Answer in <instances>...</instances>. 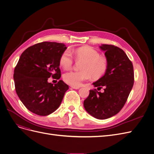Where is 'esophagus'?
<instances>
[{
    "label": "esophagus",
    "mask_w": 154,
    "mask_h": 154,
    "mask_svg": "<svg viewBox=\"0 0 154 154\" xmlns=\"http://www.w3.org/2000/svg\"><path fill=\"white\" fill-rule=\"evenodd\" d=\"M71 88L74 89H80V87H76V86H73V85H71Z\"/></svg>",
    "instance_id": "1"
}]
</instances>
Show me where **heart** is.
Masks as SVG:
<instances>
[{"instance_id": "heart-1", "label": "heart", "mask_w": 154, "mask_h": 154, "mask_svg": "<svg viewBox=\"0 0 154 154\" xmlns=\"http://www.w3.org/2000/svg\"><path fill=\"white\" fill-rule=\"evenodd\" d=\"M78 60H83L81 72L70 71L63 75L65 82L73 86L81 85L83 82L88 81L91 76L94 79L103 77L108 69V60L106 57L100 56L97 51L89 46H83L73 51ZM60 63L65 69H69L73 65L71 53L66 51L60 58Z\"/></svg>"}]
</instances>
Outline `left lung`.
Instances as JSON below:
<instances>
[{
  "mask_svg": "<svg viewBox=\"0 0 154 154\" xmlns=\"http://www.w3.org/2000/svg\"><path fill=\"white\" fill-rule=\"evenodd\" d=\"M105 52L108 69L105 74L92 83L104 92L90 90L84 101V108L93 117L104 119L116 115L124 106L134 83L131 62L125 51L112 45L99 46Z\"/></svg>",
  "mask_w": 154,
  "mask_h": 154,
  "instance_id": "8db88e82",
  "label": "left lung"
}]
</instances>
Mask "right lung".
<instances>
[{"label": "right lung", "mask_w": 154, "mask_h": 154, "mask_svg": "<svg viewBox=\"0 0 154 154\" xmlns=\"http://www.w3.org/2000/svg\"><path fill=\"white\" fill-rule=\"evenodd\" d=\"M66 49L63 43L42 42L28 48L19 58L14 72L17 94L25 107L39 116H47L60 105L69 85L62 80L51 84L48 79H59L60 58Z\"/></svg>", "instance_id": "obj_1"}]
</instances>
